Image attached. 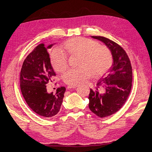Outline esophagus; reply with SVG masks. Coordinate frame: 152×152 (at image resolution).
<instances>
[{
    "label": "esophagus",
    "instance_id": "esophagus-1",
    "mask_svg": "<svg viewBox=\"0 0 152 152\" xmlns=\"http://www.w3.org/2000/svg\"><path fill=\"white\" fill-rule=\"evenodd\" d=\"M68 89H70V88H77V85H69L67 86Z\"/></svg>",
    "mask_w": 152,
    "mask_h": 152
}]
</instances>
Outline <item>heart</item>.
I'll return each mask as SVG.
<instances>
[{"label": "heart", "mask_w": 152, "mask_h": 152, "mask_svg": "<svg viewBox=\"0 0 152 152\" xmlns=\"http://www.w3.org/2000/svg\"><path fill=\"white\" fill-rule=\"evenodd\" d=\"M69 56L80 57L78 69H70L63 76L66 84L76 85L93 76L98 77L110 68L112 63L111 53L104 46L95 41L82 37L69 39L64 45ZM51 62L57 72H62L68 66L66 55L60 50H56L51 57Z\"/></svg>", "instance_id": "obj_1"}]
</instances>
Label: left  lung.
<instances>
[{
  "label": "left lung",
  "mask_w": 152,
  "mask_h": 152,
  "mask_svg": "<svg viewBox=\"0 0 152 152\" xmlns=\"http://www.w3.org/2000/svg\"><path fill=\"white\" fill-rule=\"evenodd\" d=\"M105 44L111 52L113 63L108 74L90 89L89 108L100 118L117 112L128 99L132 88V69L125 50L114 41L103 37H94Z\"/></svg>",
  "instance_id": "8db88e82"
}]
</instances>
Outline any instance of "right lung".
Wrapping results in <instances>:
<instances>
[{
	"instance_id": "obj_1",
	"label": "right lung",
	"mask_w": 152,
	"mask_h": 152,
	"mask_svg": "<svg viewBox=\"0 0 152 152\" xmlns=\"http://www.w3.org/2000/svg\"><path fill=\"white\" fill-rule=\"evenodd\" d=\"M55 44L37 46L24 60L20 71V90L24 100L32 110L46 118L58 113L66 91L64 87H61L53 94L46 90V84L56 76L48 53Z\"/></svg>"
}]
</instances>
